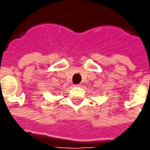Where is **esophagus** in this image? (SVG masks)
Returning a JSON list of instances; mask_svg holds the SVG:
<instances>
[{
	"label": "esophagus",
	"instance_id": "esophagus-1",
	"mask_svg": "<svg viewBox=\"0 0 150 150\" xmlns=\"http://www.w3.org/2000/svg\"><path fill=\"white\" fill-rule=\"evenodd\" d=\"M74 86H75V87H77V88H79V87H81V84H80V83H79V84H75Z\"/></svg>",
	"mask_w": 150,
	"mask_h": 150
}]
</instances>
